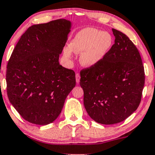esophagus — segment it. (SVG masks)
<instances>
[{
  "label": "esophagus",
  "instance_id": "obj_1",
  "mask_svg": "<svg viewBox=\"0 0 155 155\" xmlns=\"http://www.w3.org/2000/svg\"><path fill=\"white\" fill-rule=\"evenodd\" d=\"M80 78L81 77L79 74H76V81H77V84L80 82Z\"/></svg>",
  "mask_w": 155,
  "mask_h": 155
}]
</instances>
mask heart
Returning <instances> with one entry per match:
<instances>
[{"label":"heart","mask_w":155,"mask_h":155,"mask_svg":"<svg viewBox=\"0 0 155 155\" xmlns=\"http://www.w3.org/2000/svg\"><path fill=\"white\" fill-rule=\"evenodd\" d=\"M112 36L95 28L88 27L81 30L71 41L69 48L64 50V55L70 58L71 51L81 54L80 62L85 67H93L98 64L112 48Z\"/></svg>","instance_id":"obj_1"}]
</instances>
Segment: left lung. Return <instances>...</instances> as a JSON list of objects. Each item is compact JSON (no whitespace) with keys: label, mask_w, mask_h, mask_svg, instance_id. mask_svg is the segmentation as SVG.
Wrapping results in <instances>:
<instances>
[{"label":"left lung","mask_w":155,"mask_h":155,"mask_svg":"<svg viewBox=\"0 0 155 155\" xmlns=\"http://www.w3.org/2000/svg\"><path fill=\"white\" fill-rule=\"evenodd\" d=\"M112 32L114 44L105 58L80 72L86 112L106 125L123 121L137 110L145 84L138 50L126 34L114 29Z\"/></svg>","instance_id":"1"}]
</instances>
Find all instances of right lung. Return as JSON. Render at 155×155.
Returning a JSON list of instances; mask_svg holds the SVG:
<instances>
[{
	"instance_id": "add662e5",
	"label": "right lung",
	"mask_w": 155,
	"mask_h": 155,
	"mask_svg": "<svg viewBox=\"0 0 155 155\" xmlns=\"http://www.w3.org/2000/svg\"><path fill=\"white\" fill-rule=\"evenodd\" d=\"M71 27V21L64 19L31 26L8 61V99L30 123L47 125L55 121L76 86L74 71L59 63Z\"/></svg>"
}]
</instances>
